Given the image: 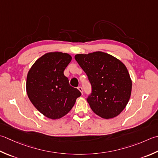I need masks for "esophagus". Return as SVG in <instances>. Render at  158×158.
Instances as JSON below:
<instances>
[{
    "label": "esophagus",
    "instance_id": "34e87169",
    "mask_svg": "<svg viewBox=\"0 0 158 158\" xmlns=\"http://www.w3.org/2000/svg\"><path fill=\"white\" fill-rule=\"evenodd\" d=\"M78 89H79V90L81 92V94H83V88H82V87H81V86H79Z\"/></svg>",
    "mask_w": 158,
    "mask_h": 158
}]
</instances>
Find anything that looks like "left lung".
<instances>
[{
	"instance_id": "1",
	"label": "left lung",
	"mask_w": 158,
	"mask_h": 158,
	"mask_svg": "<svg viewBox=\"0 0 158 158\" xmlns=\"http://www.w3.org/2000/svg\"><path fill=\"white\" fill-rule=\"evenodd\" d=\"M75 58L92 86L87 98L92 110L106 119L118 116L131 93L132 82L126 66L118 59L101 51L77 54Z\"/></svg>"
}]
</instances>
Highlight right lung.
Wrapping results in <instances>:
<instances>
[{"label": "right lung", "instance_id": "right-lung-1", "mask_svg": "<svg viewBox=\"0 0 158 158\" xmlns=\"http://www.w3.org/2000/svg\"><path fill=\"white\" fill-rule=\"evenodd\" d=\"M71 60L67 53L48 52L39 58L28 73V97L36 109L48 118L66 115L81 95L78 89L70 85L64 74Z\"/></svg>", "mask_w": 158, "mask_h": 158}]
</instances>
